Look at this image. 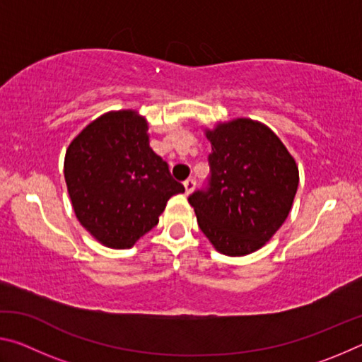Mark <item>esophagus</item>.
I'll use <instances>...</instances> for the list:
<instances>
[{"label": "esophagus", "mask_w": 362, "mask_h": 362, "mask_svg": "<svg viewBox=\"0 0 362 362\" xmlns=\"http://www.w3.org/2000/svg\"><path fill=\"white\" fill-rule=\"evenodd\" d=\"M194 185H196V182L193 179H187L185 182H183V187H185V193L187 194L192 193L194 189Z\"/></svg>", "instance_id": "esophagus-1"}]
</instances>
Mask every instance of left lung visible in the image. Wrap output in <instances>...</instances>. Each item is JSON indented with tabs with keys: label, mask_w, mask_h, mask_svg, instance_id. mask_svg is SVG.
Returning <instances> with one entry per match:
<instances>
[{
	"label": "left lung",
	"mask_w": 362,
	"mask_h": 362,
	"mask_svg": "<svg viewBox=\"0 0 362 362\" xmlns=\"http://www.w3.org/2000/svg\"><path fill=\"white\" fill-rule=\"evenodd\" d=\"M211 188L188 198L201 231L220 254L243 257L272 240L291 212L298 168L281 139L250 118L204 129Z\"/></svg>",
	"instance_id": "left-lung-1"
}]
</instances>
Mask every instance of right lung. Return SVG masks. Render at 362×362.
<instances>
[{"instance_id": "obj_1", "label": "right lung", "mask_w": 362, "mask_h": 362, "mask_svg": "<svg viewBox=\"0 0 362 362\" xmlns=\"http://www.w3.org/2000/svg\"><path fill=\"white\" fill-rule=\"evenodd\" d=\"M64 175L79 223L110 249L132 247L185 192L150 148L148 121L136 110L89 122L66 148Z\"/></svg>"}]
</instances>
